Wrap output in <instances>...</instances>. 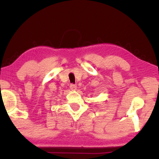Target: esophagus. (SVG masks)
<instances>
[{"label":"esophagus","instance_id":"34e87169","mask_svg":"<svg viewBox=\"0 0 159 159\" xmlns=\"http://www.w3.org/2000/svg\"><path fill=\"white\" fill-rule=\"evenodd\" d=\"M70 89L72 90H75L76 89H77V86L75 84H70Z\"/></svg>","mask_w":159,"mask_h":159}]
</instances>
